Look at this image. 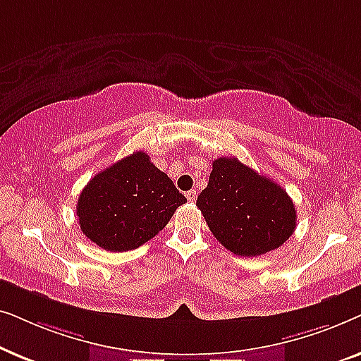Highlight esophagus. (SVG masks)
I'll list each match as a JSON object with an SVG mask.
<instances>
[{
    "instance_id": "obj_1",
    "label": "esophagus",
    "mask_w": 361,
    "mask_h": 361,
    "mask_svg": "<svg viewBox=\"0 0 361 361\" xmlns=\"http://www.w3.org/2000/svg\"><path fill=\"white\" fill-rule=\"evenodd\" d=\"M185 197H187V200L189 202H195V199H197V194H195V190H189L185 194Z\"/></svg>"
}]
</instances>
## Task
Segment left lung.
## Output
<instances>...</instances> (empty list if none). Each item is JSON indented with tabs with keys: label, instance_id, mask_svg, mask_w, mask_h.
<instances>
[{
	"label": "left lung",
	"instance_id": "8db88e82",
	"mask_svg": "<svg viewBox=\"0 0 361 361\" xmlns=\"http://www.w3.org/2000/svg\"><path fill=\"white\" fill-rule=\"evenodd\" d=\"M197 207L215 238L238 256H259L279 248L298 221L288 192L236 157L214 161L209 185L197 197Z\"/></svg>",
	"mask_w": 361,
	"mask_h": 361
}]
</instances>
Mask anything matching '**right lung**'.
Returning <instances> with one entry per match:
<instances>
[{
    "label": "right lung",
    "mask_w": 361,
    "mask_h": 361,
    "mask_svg": "<svg viewBox=\"0 0 361 361\" xmlns=\"http://www.w3.org/2000/svg\"><path fill=\"white\" fill-rule=\"evenodd\" d=\"M187 199L137 151L103 169L77 202L83 235L106 251H130L159 233Z\"/></svg>",
    "instance_id": "right-lung-1"
}]
</instances>
